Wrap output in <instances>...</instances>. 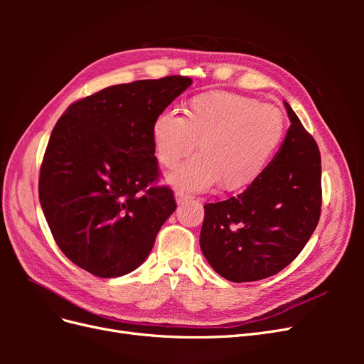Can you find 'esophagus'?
<instances>
[{"label": "esophagus", "mask_w": 364, "mask_h": 364, "mask_svg": "<svg viewBox=\"0 0 364 364\" xmlns=\"http://www.w3.org/2000/svg\"><path fill=\"white\" fill-rule=\"evenodd\" d=\"M174 197H176V202H178V203H183V202H188V200L194 199L191 194L185 193V191H176Z\"/></svg>", "instance_id": "1"}]
</instances>
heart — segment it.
<instances>
[{"mask_svg": "<svg viewBox=\"0 0 364 364\" xmlns=\"http://www.w3.org/2000/svg\"><path fill=\"white\" fill-rule=\"evenodd\" d=\"M287 121L278 107L232 92L193 97L183 117L161 114L151 124L155 155L165 168L199 155L174 170L168 181L182 188L206 190L220 181L226 191L243 190L267 168L282 144Z\"/></svg>", "mask_w": 364, "mask_h": 364, "instance_id": "heart-1", "label": "heart"}]
</instances>
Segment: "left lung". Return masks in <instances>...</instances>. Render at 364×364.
<instances>
[{
	"mask_svg": "<svg viewBox=\"0 0 364 364\" xmlns=\"http://www.w3.org/2000/svg\"><path fill=\"white\" fill-rule=\"evenodd\" d=\"M284 105L291 126L267 168L243 193L205 205L200 249L228 281H259L287 267L321 217V151Z\"/></svg>",
	"mask_w": 364,
	"mask_h": 364,
	"instance_id": "left-lung-1",
	"label": "left lung"
}]
</instances>
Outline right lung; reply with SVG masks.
<instances>
[{
  "instance_id": "obj_1",
  "label": "right lung",
  "mask_w": 364,
  "mask_h": 364,
  "mask_svg": "<svg viewBox=\"0 0 364 364\" xmlns=\"http://www.w3.org/2000/svg\"><path fill=\"white\" fill-rule=\"evenodd\" d=\"M193 83L167 75L105 87L74 102L54 126L39 174V202L65 257L98 278L144 262L176 209L158 185L151 124Z\"/></svg>"
}]
</instances>
